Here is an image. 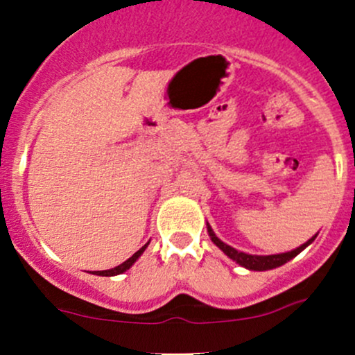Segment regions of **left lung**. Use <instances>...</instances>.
<instances>
[{"instance_id": "1", "label": "left lung", "mask_w": 355, "mask_h": 355, "mask_svg": "<svg viewBox=\"0 0 355 355\" xmlns=\"http://www.w3.org/2000/svg\"><path fill=\"white\" fill-rule=\"evenodd\" d=\"M207 231H209V236H211V240L214 241L216 246H219V248H221L223 252H225L226 255L230 257V259H233L234 262L240 263L241 267L250 268V270H268V268H275V267H279V266H284L286 262H289L291 259H294V257H296L297 253L303 252L306 246H308L313 240H315V236H313L311 240L306 241V243L301 245L300 248L291 250V252H287V253H279V255L260 257V255H248V253L238 252V250H234L233 246L223 243V241L219 240L218 236H216L214 231L211 230V226H209V225H207Z\"/></svg>"}]
</instances>
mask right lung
<instances>
[{
  "label": "right lung",
  "mask_w": 355,
  "mask_h": 355,
  "mask_svg": "<svg viewBox=\"0 0 355 355\" xmlns=\"http://www.w3.org/2000/svg\"><path fill=\"white\" fill-rule=\"evenodd\" d=\"M148 245H149V243L144 245L143 248H139V250H137V252L134 253V255L130 257V259L125 260V262L119 263L117 267H114V268H109V270H95V272H92V274H96V275H117V274H122V272H125V270H128V268H130V266H132V263L136 262L137 259H139V257H141V253H143L144 250H146V246H148Z\"/></svg>",
  "instance_id": "1"
}]
</instances>
